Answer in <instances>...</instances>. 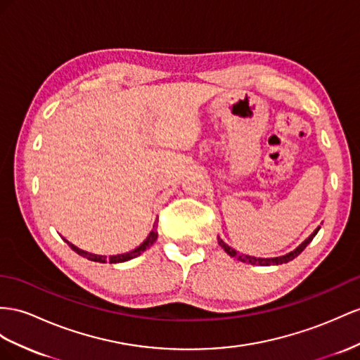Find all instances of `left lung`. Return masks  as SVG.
I'll return each instance as SVG.
<instances>
[{
    "label": "left lung",
    "instance_id": "8db88e82",
    "mask_svg": "<svg viewBox=\"0 0 360 360\" xmlns=\"http://www.w3.org/2000/svg\"><path fill=\"white\" fill-rule=\"evenodd\" d=\"M318 231H319V228H316L315 231H313V233L306 238V240H304L295 251H292V252H289V254H285V255H283V257H275V259H257V257H251V255H243V254L240 255L236 250H233L231 246L226 245L220 237H217V242H219L220 246L224 248V251H225L226 254H229L231 257H236L237 260H240V262H243V263L255 264V266H271V264H283V263H288V262L293 260L295 257H298V255L304 251V248H306V246L313 240V237L316 236Z\"/></svg>",
    "mask_w": 360,
    "mask_h": 360
}]
</instances>
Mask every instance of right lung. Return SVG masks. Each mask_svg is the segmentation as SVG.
Masks as SVG:
<instances>
[{
	"instance_id": "obj_1",
	"label": "right lung",
	"mask_w": 360,
	"mask_h": 360,
	"mask_svg": "<svg viewBox=\"0 0 360 360\" xmlns=\"http://www.w3.org/2000/svg\"><path fill=\"white\" fill-rule=\"evenodd\" d=\"M156 238H158V231H156V228H155V225H153V229L150 231V234L147 236L146 240H144L140 246L135 248L134 251L126 252V254H120V255H112V257H109V259H106V257H103V255H96V254H89V252H86V251H82V250H79V248H76L75 245L70 243V242H68V245H70V248H71L72 251L77 252V254L82 255V257H85V259L91 260V262L106 263V262L109 260V263H122V262H127V260H131V259H135V257H138L141 252H144V251L147 250V248L152 246V245L155 243Z\"/></svg>"
}]
</instances>
